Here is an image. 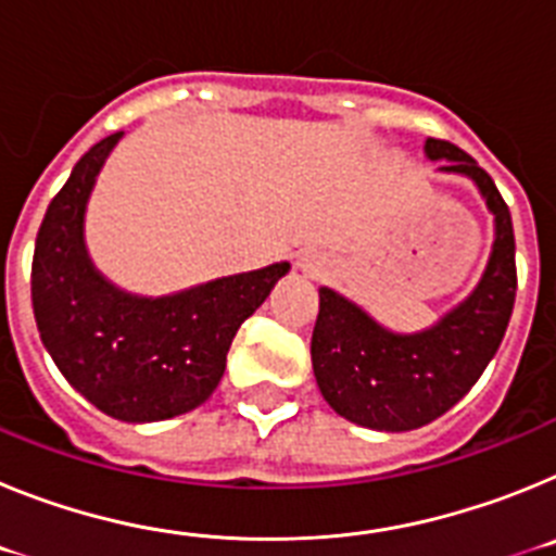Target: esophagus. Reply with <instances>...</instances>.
<instances>
[{"mask_svg": "<svg viewBox=\"0 0 556 556\" xmlns=\"http://www.w3.org/2000/svg\"><path fill=\"white\" fill-rule=\"evenodd\" d=\"M301 269H303V273H308V275H317L323 269V264L314 262L312 255H303V258H301Z\"/></svg>", "mask_w": 556, "mask_h": 556, "instance_id": "34e87169", "label": "esophagus"}]
</instances>
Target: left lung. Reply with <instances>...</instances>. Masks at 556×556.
I'll use <instances>...</instances> for the list:
<instances>
[{"label": "left lung", "mask_w": 556, "mask_h": 556, "mask_svg": "<svg viewBox=\"0 0 556 556\" xmlns=\"http://www.w3.org/2000/svg\"><path fill=\"white\" fill-rule=\"evenodd\" d=\"M440 172L479 186L495 217L493 253L479 287L437 326L395 333L333 289H320L312 333V367L331 409L376 431H412L431 424L468 395L498 351L515 306L513 217L493 178L468 152L443 139L426 141Z\"/></svg>", "instance_id": "obj_1"}]
</instances>
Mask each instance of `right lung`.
<instances>
[{
  "label": "right lung",
  "instance_id": "1",
  "mask_svg": "<svg viewBox=\"0 0 556 556\" xmlns=\"http://www.w3.org/2000/svg\"><path fill=\"white\" fill-rule=\"evenodd\" d=\"M122 139L111 132L75 164L49 203L33 253V312L66 381L105 415L152 424L198 409L217 390L230 342L289 264L228 275L166 298L122 292L83 242L88 194Z\"/></svg>",
  "mask_w": 556,
  "mask_h": 556
}]
</instances>
